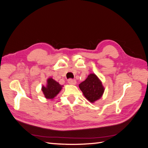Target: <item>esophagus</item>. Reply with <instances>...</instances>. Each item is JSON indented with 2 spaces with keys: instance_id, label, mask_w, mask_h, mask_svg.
Returning <instances> with one entry per match:
<instances>
[{
  "instance_id": "34e87169",
  "label": "esophagus",
  "mask_w": 148,
  "mask_h": 148,
  "mask_svg": "<svg viewBox=\"0 0 148 148\" xmlns=\"http://www.w3.org/2000/svg\"><path fill=\"white\" fill-rule=\"evenodd\" d=\"M68 83L70 84H73V85H75L77 84V82H76L75 79H69L68 80Z\"/></svg>"
}]
</instances>
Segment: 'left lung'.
Returning <instances> with one entry per match:
<instances>
[{
	"label": "left lung",
	"mask_w": 148,
	"mask_h": 148,
	"mask_svg": "<svg viewBox=\"0 0 148 148\" xmlns=\"http://www.w3.org/2000/svg\"><path fill=\"white\" fill-rule=\"evenodd\" d=\"M83 95L91 103H95L102 96L104 88L102 82L95 73L89 74L84 82L79 84Z\"/></svg>",
	"instance_id": "8db88e82"
}]
</instances>
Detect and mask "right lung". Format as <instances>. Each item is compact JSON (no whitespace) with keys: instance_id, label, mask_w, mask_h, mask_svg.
Here are the masks:
<instances>
[{"instance_id":"add662e5","label":"right lung","mask_w":148,"mask_h":148,"mask_svg":"<svg viewBox=\"0 0 148 148\" xmlns=\"http://www.w3.org/2000/svg\"><path fill=\"white\" fill-rule=\"evenodd\" d=\"M63 87V85H60L56 80L50 77L47 79L46 86H42L41 90L46 99H53L60 92Z\"/></svg>"}]
</instances>
